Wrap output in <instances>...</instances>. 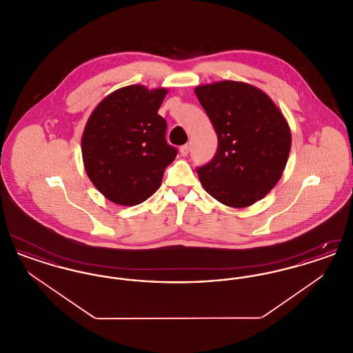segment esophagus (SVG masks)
Wrapping results in <instances>:
<instances>
[{
    "label": "esophagus",
    "instance_id": "34e87169",
    "mask_svg": "<svg viewBox=\"0 0 353 353\" xmlns=\"http://www.w3.org/2000/svg\"><path fill=\"white\" fill-rule=\"evenodd\" d=\"M180 152H181V154H183V156H186V154L189 153V145H188V144L181 145V147H180Z\"/></svg>",
    "mask_w": 353,
    "mask_h": 353
}]
</instances>
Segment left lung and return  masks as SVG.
Returning <instances> with one entry per match:
<instances>
[{
  "instance_id": "obj_1",
  "label": "left lung",
  "mask_w": 353,
  "mask_h": 353,
  "mask_svg": "<svg viewBox=\"0 0 353 353\" xmlns=\"http://www.w3.org/2000/svg\"><path fill=\"white\" fill-rule=\"evenodd\" d=\"M219 137L214 157L197 168L217 201L246 208L276 185L291 150V131L274 101L252 84L222 81L194 88Z\"/></svg>"
}]
</instances>
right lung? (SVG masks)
Listing matches in <instances>:
<instances>
[{"instance_id":"1","label":"right lung","mask_w":353,"mask_h":353,"mask_svg":"<svg viewBox=\"0 0 353 353\" xmlns=\"http://www.w3.org/2000/svg\"><path fill=\"white\" fill-rule=\"evenodd\" d=\"M167 88L141 84L119 88L95 107L82 136L88 179L118 205L134 206L159 189L177 150L165 140L167 121L157 114Z\"/></svg>"}]
</instances>
